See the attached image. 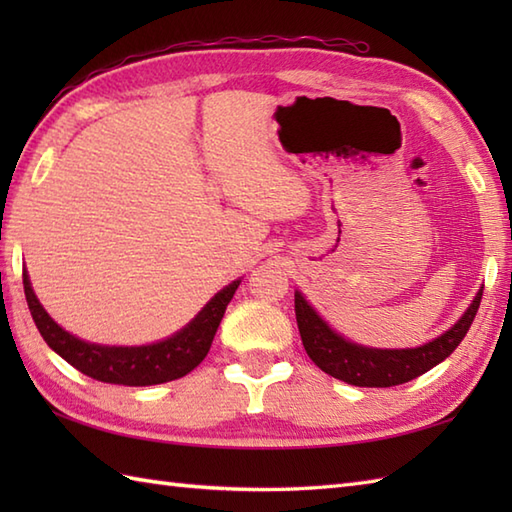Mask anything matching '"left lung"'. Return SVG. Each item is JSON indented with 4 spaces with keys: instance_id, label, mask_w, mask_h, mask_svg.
I'll list each match as a JSON object with an SVG mask.
<instances>
[{
    "instance_id": "left-lung-1",
    "label": "left lung",
    "mask_w": 512,
    "mask_h": 512,
    "mask_svg": "<svg viewBox=\"0 0 512 512\" xmlns=\"http://www.w3.org/2000/svg\"><path fill=\"white\" fill-rule=\"evenodd\" d=\"M480 301L482 290L477 292L473 303L455 321L453 328L442 332L438 339L420 347H407V350H380V347L358 345L345 339L330 328L328 321L319 317V312L310 306L299 290L295 292V314L303 347H306L312 363L323 369L325 374L356 387H394L422 376L451 356L469 332Z\"/></svg>"
}]
</instances>
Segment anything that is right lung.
<instances>
[{
	"mask_svg": "<svg viewBox=\"0 0 512 512\" xmlns=\"http://www.w3.org/2000/svg\"><path fill=\"white\" fill-rule=\"evenodd\" d=\"M242 279L224 286L206 306L195 314L182 330L167 336L158 343L149 345H101L83 341L79 336L65 332L50 314L43 310L35 290H32L30 277L24 270V292L32 319L54 352L63 361L79 369L81 374L90 376L101 383L127 385V387H147L169 383L187 376L191 369L198 367L204 356L209 354L213 336L220 328V321L231 303L237 286Z\"/></svg>",
	"mask_w": 512,
	"mask_h": 512,
	"instance_id": "1",
	"label": "right lung"
}]
</instances>
